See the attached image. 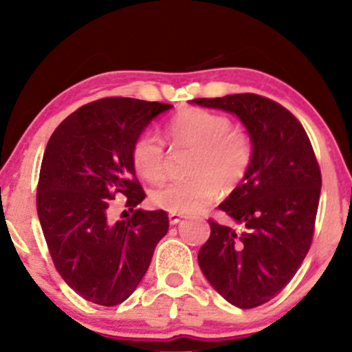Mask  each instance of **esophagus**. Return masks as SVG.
Masks as SVG:
<instances>
[{
  "instance_id": "34e87169",
  "label": "esophagus",
  "mask_w": 352,
  "mask_h": 352,
  "mask_svg": "<svg viewBox=\"0 0 352 352\" xmlns=\"http://www.w3.org/2000/svg\"><path fill=\"white\" fill-rule=\"evenodd\" d=\"M182 218L184 217H182L180 213H170V215H168V221H170V225H177Z\"/></svg>"
}]
</instances>
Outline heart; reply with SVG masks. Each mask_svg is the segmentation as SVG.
Listing matches in <instances>:
<instances>
[{
    "instance_id": "b5f03b06",
    "label": "heart",
    "mask_w": 352,
    "mask_h": 352,
    "mask_svg": "<svg viewBox=\"0 0 352 352\" xmlns=\"http://www.w3.org/2000/svg\"><path fill=\"white\" fill-rule=\"evenodd\" d=\"M165 139L172 147H188L190 177L172 182L151 193L155 207L170 213L200 212L221 193H232L252 168L254 144L243 129L233 127L227 116L200 107H185L165 124ZM135 172L151 184L165 179V144L152 132L135 137L131 147Z\"/></svg>"
}]
</instances>
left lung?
Listing matches in <instances>:
<instances>
[{
  "label": "left lung",
  "mask_w": 352,
  "mask_h": 352,
  "mask_svg": "<svg viewBox=\"0 0 352 352\" xmlns=\"http://www.w3.org/2000/svg\"><path fill=\"white\" fill-rule=\"evenodd\" d=\"M240 117L254 144L248 175L220 208L240 228L210 218L199 252L201 273L241 309L265 305L292 281L314 235L321 170L300 120L258 94L195 99Z\"/></svg>",
  "instance_id": "8db88e82"
}]
</instances>
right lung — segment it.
I'll use <instances>...</instances> for the list:
<instances>
[{"label": "right lung", "instance_id": "right-lung-1", "mask_svg": "<svg viewBox=\"0 0 352 352\" xmlns=\"http://www.w3.org/2000/svg\"><path fill=\"white\" fill-rule=\"evenodd\" d=\"M170 107L132 98L94 100L67 116L46 145L36 193L39 223L60 278L84 300L100 306L127 300L167 233V212L135 208L145 192L131 147ZM116 195L126 197L131 215L114 224L108 207Z\"/></svg>", "mask_w": 352, "mask_h": 352}]
</instances>
